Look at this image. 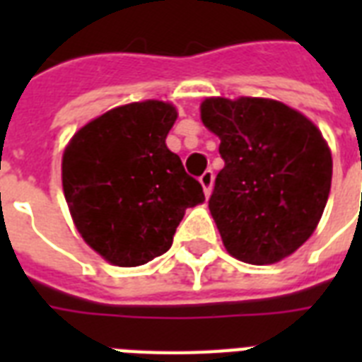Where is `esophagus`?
Returning <instances> with one entry per match:
<instances>
[{
	"label": "esophagus",
	"mask_w": 362,
	"mask_h": 362,
	"mask_svg": "<svg viewBox=\"0 0 362 362\" xmlns=\"http://www.w3.org/2000/svg\"><path fill=\"white\" fill-rule=\"evenodd\" d=\"M199 182H201V186H203L204 195L209 197L210 192H212V184H214V173H212V170H204L203 175H201V178H199Z\"/></svg>",
	"instance_id": "34e87169"
}]
</instances>
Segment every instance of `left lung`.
Wrapping results in <instances>:
<instances>
[{
	"label": "left lung",
	"instance_id": "obj_1",
	"mask_svg": "<svg viewBox=\"0 0 362 362\" xmlns=\"http://www.w3.org/2000/svg\"><path fill=\"white\" fill-rule=\"evenodd\" d=\"M201 120L220 136L226 167L209 209L233 257L272 264L312 237L325 210L332 158L298 110L263 98H209Z\"/></svg>",
	"mask_w": 362,
	"mask_h": 362
}]
</instances>
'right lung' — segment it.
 I'll use <instances>...</instances> for the list:
<instances>
[{
	"label": "right lung",
	"mask_w": 362,
	"mask_h": 362,
	"mask_svg": "<svg viewBox=\"0 0 362 362\" xmlns=\"http://www.w3.org/2000/svg\"><path fill=\"white\" fill-rule=\"evenodd\" d=\"M176 109L142 101L105 112L75 133L62 159L65 201L90 247L116 267L163 255L203 187L165 144Z\"/></svg>",
	"instance_id": "add662e5"
}]
</instances>
